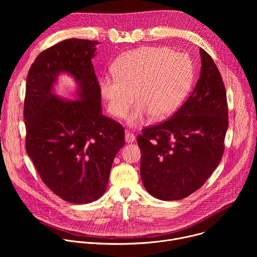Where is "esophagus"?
<instances>
[{
    "mask_svg": "<svg viewBox=\"0 0 257 257\" xmlns=\"http://www.w3.org/2000/svg\"><path fill=\"white\" fill-rule=\"evenodd\" d=\"M125 140H126V142H128V143L133 142V141L135 140V135H134L133 133L127 131V132L125 133Z\"/></svg>",
    "mask_w": 257,
    "mask_h": 257,
    "instance_id": "obj_1",
    "label": "esophagus"
}]
</instances>
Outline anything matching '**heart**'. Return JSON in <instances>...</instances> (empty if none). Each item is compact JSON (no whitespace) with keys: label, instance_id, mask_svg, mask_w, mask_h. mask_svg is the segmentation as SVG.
Segmentation results:
<instances>
[{"label":"heart","instance_id":"1","mask_svg":"<svg viewBox=\"0 0 257 257\" xmlns=\"http://www.w3.org/2000/svg\"><path fill=\"white\" fill-rule=\"evenodd\" d=\"M115 74L99 82L109 113L126 116L134 96L139 101L128 117L140 125L150 114L165 119L185 100L192 85L194 68L189 56L163 47H144L123 54L114 64ZM136 95H134V92Z\"/></svg>","mask_w":257,"mask_h":257}]
</instances>
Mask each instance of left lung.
I'll use <instances>...</instances> for the list:
<instances>
[{
    "label": "left lung",
    "instance_id": "1",
    "mask_svg": "<svg viewBox=\"0 0 257 257\" xmlns=\"http://www.w3.org/2000/svg\"><path fill=\"white\" fill-rule=\"evenodd\" d=\"M201 71L187 100L168 120L142 129L140 175L151 195L183 199L198 190L222 160L229 126L225 84L211 57L199 49Z\"/></svg>",
    "mask_w": 257,
    "mask_h": 257
}]
</instances>
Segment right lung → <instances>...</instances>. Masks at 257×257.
Returning a JSON list of instances; mask_svg holds the SVG:
<instances>
[{"mask_svg":"<svg viewBox=\"0 0 257 257\" xmlns=\"http://www.w3.org/2000/svg\"><path fill=\"white\" fill-rule=\"evenodd\" d=\"M98 42L69 39L43 51L26 78L25 148L47 187L75 204L104 193L125 130L101 114L100 87L91 59ZM66 71L80 84V99L55 97L52 86Z\"/></svg>","mask_w":257,"mask_h":257,"instance_id":"1","label":"right lung"}]
</instances>
